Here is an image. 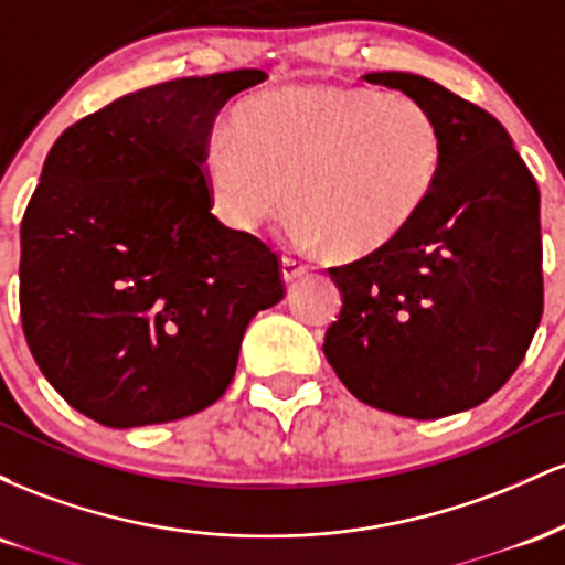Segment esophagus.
<instances>
[{
	"mask_svg": "<svg viewBox=\"0 0 565 565\" xmlns=\"http://www.w3.org/2000/svg\"><path fill=\"white\" fill-rule=\"evenodd\" d=\"M305 274H308V265L295 260V257H281V278L287 284L297 281V278H302Z\"/></svg>",
	"mask_w": 565,
	"mask_h": 565,
	"instance_id": "34e87169",
	"label": "esophagus"
}]
</instances>
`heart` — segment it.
Returning a JSON list of instances; mask_svg holds the SVG:
<instances>
[{
    "label": "heart",
    "instance_id": "heart-1",
    "mask_svg": "<svg viewBox=\"0 0 565 565\" xmlns=\"http://www.w3.org/2000/svg\"><path fill=\"white\" fill-rule=\"evenodd\" d=\"M444 167V135L425 106L342 84H287L246 100L233 135L201 157L220 223L255 233L287 210L302 246L342 260L374 255L423 215Z\"/></svg>",
    "mask_w": 565,
    "mask_h": 565
}]
</instances>
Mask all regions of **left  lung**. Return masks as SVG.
Instances as JSON below:
<instances>
[{
	"label": "left lung",
	"mask_w": 565,
	"mask_h": 565,
	"mask_svg": "<svg viewBox=\"0 0 565 565\" xmlns=\"http://www.w3.org/2000/svg\"><path fill=\"white\" fill-rule=\"evenodd\" d=\"M444 135L436 191L393 244L329 268L342 295L323 355L364 404L412 419L468 412L515 372L542 319L540 188L508 129L427 76L374 71Z\"/></svg>",
	"instance_id": "obj_1"
}]
</instances>
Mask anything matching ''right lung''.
Instances as JSON below:
<instances>
[{
  "mask_svg": "<svg viewBox=\"0 0 565 565\" xmlns=\"http://www.w3.org/2000/svg\"><path fill=\"white\" fill-rule=\"evenodd\" d=\"M265 71L153 84L71 125L21 223V319L50 385L106 427L183 419L236 374L284 297L278 257L212 215L201 157Z\"/></svg>",
  "mask_w": 565,
  "mask_h": 565,
  "instance_id": "1",
  "label": "right lung"
}]
</instances>
